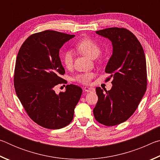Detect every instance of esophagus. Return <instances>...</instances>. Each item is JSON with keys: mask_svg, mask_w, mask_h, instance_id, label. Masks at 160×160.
I'll return each instance as SVG.
<instances>
[{"mask_svg": "<svg viewBox=\"0 0 160 160\" xmlns=\"http://www.w3.org/2000/svg\"><path fill=\"white\" fill-rule=\"evenodd\" d=\"M84 90L87 92H94V88H91V87H85L84 88Z\"/></svg>", "mask_w": 160, "mask_h": 160, "instance_id": "obj_1", "label": "esophagus"}]
</instances>
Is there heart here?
Wrapping results in <instances>:
<instances>
[{
	"label": "heart",
	"mask_w": 160,
	"mask_h": 160,
	"mask_svg": "<svg viewBox=\"0 0 160 160\" xmlns=\"http://www.w3.org/2000/svg\"><path fill=\"white\" fill-rule=\"evenodd\" d=\"M75 47L79 52L92 59L97 58L101 53V48H100L99 44L90 38H85L82 39L78 43ZM73 52L72 51L68 50L65 51L62 56V61H63L65 67L69 68L72 66V63H73ZM93 77L94 74L92 72H81L73 77L72 80L84 84V85H87L90 82Z\"/></svg>",
	"instance_id": "obj_1"
}]
</instances>
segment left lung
Here are the masks:
<instances>
[{
    "label": "left lung",
    "mask_w": 160,
    "mask_h": 160,
    "mask_svg": "<svg viewBox=\"0 0 160 160\" xmlns=\"http://www.w3.org/2000/svg\"><path fill=\"white\" fill-rule=\"evenodd\" d=\"M112 43L113 53L105 68L112 78V88H96L98 102L93 113L99 123L107 126L124 122L133 114L147 89V67L143 48L136 37L125 28L97 31Z\"/></svg>",
    "instance_id": "1"
}]
</instances>
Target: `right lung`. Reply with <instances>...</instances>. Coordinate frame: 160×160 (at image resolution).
Instances as JSON below:
<instances>
[{
    "instance_id": "1",
    "label": "right lung",
    "mask_w": 160,
    "mask_h": 160,
    "mask_svg": "<svg viewBox=\"0 0 160 160\" xmlns=\"http://www.w3.org/2000/svg\"><path fill=\"white\" fill-rule=\"evenodd\" d=\"M75 35L46 30L29 36L16 59L14 86L24 109L32 121L48 129H60L71 122L82 88L68 85L56 94L54 87L66 83L59 51Z\"/></svg>"
}]
</instances>
